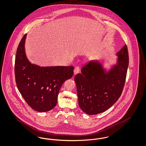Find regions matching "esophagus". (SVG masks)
I'll return each mask as SVG.
<instances>
[{
	"label": "esophagus",
	"instance_id": "1",
	"mask_svg": "<svg viewBox=\"0 0 146 146\" xmlns=\"http://www.w3.org/2000/svg\"><path fill=\"white\" fill-rule=\"evenodd\" d=\"M79 70H80V68L79 67H76L74 70V74L76 75L77 73H78L79 72Z\"/></svg>",
	"mask_w": 146,
	"mask_h": 146
}]
</instances>
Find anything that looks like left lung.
<instances>
[{"mask_svg": "<svg viewBox=\"0 0 146 146\" xmlns=\"http://www.w3.org/2000/svg\"><path fill=\"white\" fill-rule=\"evenodd\" d=\"M117 56V63L108 71L99 61L91 60L83 66L81 73L74 76L79 106L87 114L104 112L120 96L129 66L126 44Z\"/></svg>", "mask_w": 146, "mask_h": 146, "instance_id": "8db88e82", "label": "left lung"}]
</instances>
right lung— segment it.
<instances>
[{"mask_svg": "<svg viewBox=\"0 0 146 146\" xmlns=\"http://www.w3.org/2000/svg\"><path fill=\"white\" fill-rule=\"evenodd\" d=\"M27 34L16 51L15 74L17 87L27 104L35 111L46 112L57 104L63 83L73 75V66L40 67L29 61L25 44Z\"/></svg>", "mask_w": 146, "mask_h": 146, "instance_id": "obj_1", "label": "right lung"}]
</instances>
